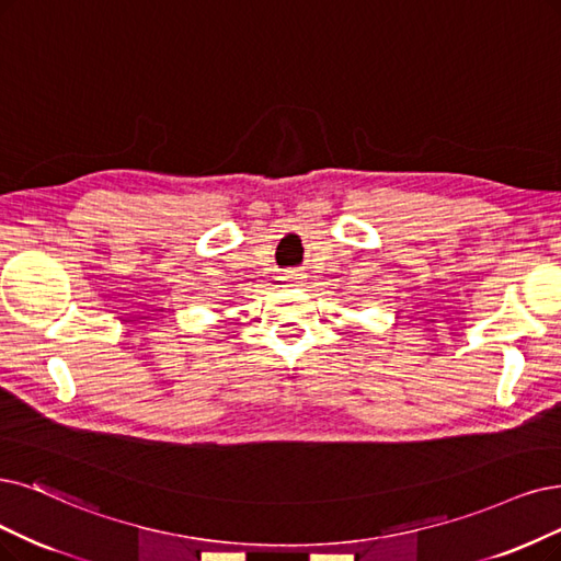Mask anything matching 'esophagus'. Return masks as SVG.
Here are the masks:
<instances>
[{
    "instance_id": "obj_1",
    "label": "esophagus",
    "mask_w": 561,
    "mask_h": 561,
    "mask_svg": "<svg viewBox=\"0 0 561 561\" xmlns=\"http://www.w3.org/2000/svg\"><path fill=\"white\" fill-rule=\"evenodd\" d=\"M282 279H284V282H288V284H302L305 275L300 273V270H286Z\"/></svg>"
}]
</instances>
